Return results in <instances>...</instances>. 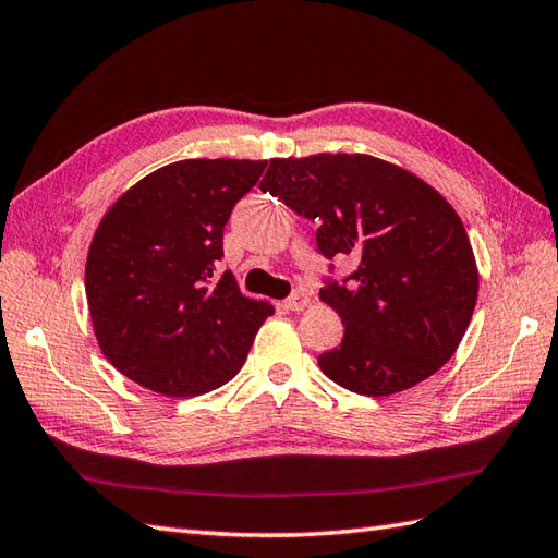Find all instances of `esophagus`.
<instances>
[{"mask_svg":"<svg viewBox=\"0 0 558 558\" xmlns=\"http://www.w3.org/2000/svg\"><path fill=\"white\" fill-rule=\"evenodd\" d=\"M308 294L304 292V290H300V292H294L290 300H284V306H288L290 311H304L306 306H308Z\"/></svg>","mask_w":558,"mask_h":558,"instance_id":"obj_1","label":"esophagus"}]
</instances>
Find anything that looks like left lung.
<instances>
[{
  "label": "left lung",
  "instance_id": "1",
  "mask_svg": "<svg viewBox=\"0 0 558 558\" xmlns=\"http://www.w3.org/2000/svg\"><path fill=\"white\" fill-rule=\"evenodd\" d=\"M262 190L318 220L323 256L356 262L349 283L320 290L344 326L340 347L318 356L332 383L390 397L447 364L473 316L477 266L442 194L407 168L344 151L270 159Z\"/></svg>",
  "mask_w": 558,
  "mask_h": 558
}]
</instances>
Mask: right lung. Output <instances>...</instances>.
<instances>
[{"mask_svg": "<svg viewBox=\"0 0 558 558\" xmlns=\"http://www.w3.org/2000/svg\"><path fill=\"white\" fill-rule=\"evenodd\" d=\"M266 161L185 159L125 190L104 214L85 264L104 356L166 397H197L242 368L274 306L216 274L223 228Z\"/></svg>", "mask_w": 558, "mask_h": 558, "instance_id": "1", "label": "right lung"}]
</instances>
